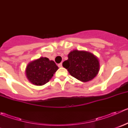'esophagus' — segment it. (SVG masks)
Wrapping results in <instances>:
<instances>
[{"label": "esophagus", "instance_id": "esophagus-1", "mask_svg": "<svg viewBox=\"0 0 128 128\" xmlns=\"http://www.w3.org/2000/svg\"><path fill=\"white\" fill-rule=\"evenodd\" d=\"M58 67H59V68H62V63L60 62V64H58Z\"/></svg>", "mask_w": 128, "mask_h": 128}]
</instances>
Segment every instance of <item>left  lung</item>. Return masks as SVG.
<instances>
[{
	"label": "left lung",
	"instance_id": "1",
	"mask_svg": "<svg viewBox=\"0 0 128 128\" xmlns=\"http://www.w3.org/2000/svg\"><path fill=\"white\" fill-rule=\"evenodd\" d=\"M72 77L82 82L91 80L99 71V62L94 54L86 51H71L62 63Z\"/></svg>",
	"mask_w": 128,
	"mask_h": 128
}]
</instances>
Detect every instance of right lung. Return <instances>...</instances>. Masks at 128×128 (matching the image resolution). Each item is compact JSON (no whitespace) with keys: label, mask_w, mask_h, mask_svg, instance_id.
Instances as JSON below:
<instances>
[{"label":"right lung","mask_w":128,"mask_h":128,"mask_svg":"<svg viewBox=\"0 0 128 128\" xmlns=\"http://www.w3.org/2000/svg\"><path fill=\"white\" fill-rule=\"evenodd\" d=\"M58 67L53 60L47 58H40L27 66L26 75L30 82L36 86H42L49 82Z\"/></svg>","instance_id":"1"}]
</instances>
